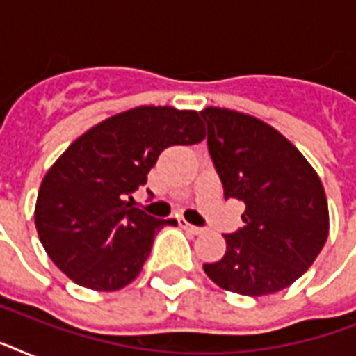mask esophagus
Listing matches in <instances>:
<instances>
[{
	"label": "esophagus",
	"instance_id": "esophagus-1",
	"mask_svg": "<svg viewBox=\"0 0 356 356\" xmlns=\"http://www.w3.org/2000/svg\"><path fill=\"white\" fill-rule=\"evenodd\" d=\"M184 229H186V231H190L192 234H201L203 231H205L203 227H195V225H190V223H186V222H184Z\"/></svg>",
	"mask_w": 356,
	"mask_h": 356
}]
</instances>
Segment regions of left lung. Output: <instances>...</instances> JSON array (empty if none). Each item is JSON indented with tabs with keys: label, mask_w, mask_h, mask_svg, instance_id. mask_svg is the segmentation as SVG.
<instances>
[{
	"label": "left lung",
	"mask_w": 356,
	"mask_h": 356,
	"mask_svg": "<svg viewBox=\"0 0 356 356\" xmlns=\"http://www.w3.org/2000/svg\"><path fill=\"white\" fill-rule=\"evenodd\" d=\"M200 114L225 200L245 203L243 227L225 234L223 259L203 270L240 296L279 292L298 281L325 245L329 209L320 177L268 123L229 108Z\"/></svg>",
	"instance_id": "8db88e82"
}]
</instances>
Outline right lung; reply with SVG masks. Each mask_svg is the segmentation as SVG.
<instances>
[{"mask_svg": "<svg viewBox=\"0 0 356 356\" xmlns=\"http://www.w3.org/2000/svg\"><path fill=\"white\" fill-rule=\"evenodd\" d=\"M203 138L195 111L136 107L75 140L46 173L35 209L40 242L58 270L99 292L134 281L155 234L177 222L133 207V194L166 147Z\"/></svg>", "mask_w": 356, "mask_h": 356, "instance_id": "add662e5", "label": "right lung"}]
</instances>
